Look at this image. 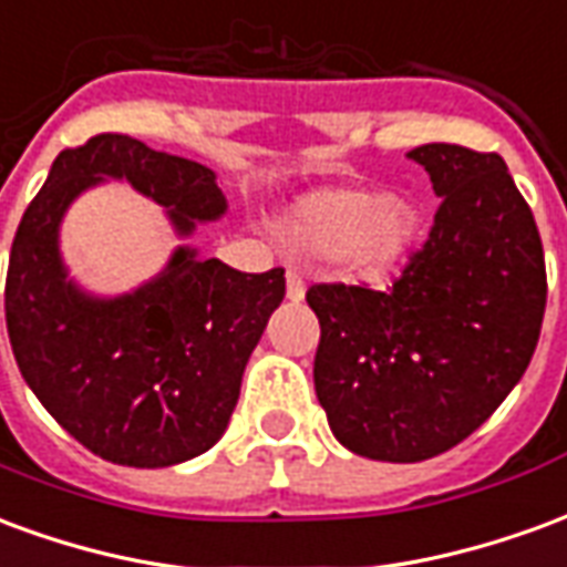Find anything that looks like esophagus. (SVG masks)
I'll return each mask as SVG.
<instances>
[{
    "instance_id": "1",
    "label": "esophagus",
    "mask_w": 567,
    "mask_h": 567,
    "mask_svg": "<svg viewBox=\"0 0 567 567\" xmlns=\"http://www.w3.org/2000/svg\"><path fill=\"white\" fill-rule=\"evenodd\" d=\"M285 295H288L291 303H300L307 297V282H303V276L297 270H288V276H285Z\"/></svg>"
}]
</instances>
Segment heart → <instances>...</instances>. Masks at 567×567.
<instances>
[{
  "instance_id": "1",
  "label": "heart",
  "mask_w": 567,
  "mask_h": 567,
  "mask_svg": "<svg viewBox=\"0 0 567 567\" xmlns=\"http://www.w3.org/2000/svg\"><path fill=\"white\" fill-rule=\"evenodd\" d=\"M285 236L303 255L340 258L355 279H385L416 251L422 209L373 187H319L288 209Z\"/></svg>"
}]
</instances>
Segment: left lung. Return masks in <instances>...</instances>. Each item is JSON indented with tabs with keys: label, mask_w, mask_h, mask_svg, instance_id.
Returning <instances> with one entry per match:
<instances>
[{
	"label": "left lung",
	"mask_w": 567,
	"mask_h": 567,
	"mask_svg": "<svg viewBox=\"0 0 567 567\" xmlns=\"http://www.w3.org/2000/svg\"><path fill=\"white\" fill-rule=\"evenodd\" d=\"M443 197L385 291L312 285L316 394L333 437L377 462H425L471 437L523 380L547 307L535 215L498 154H406Z\"/></svg>",
	"instance_id": "obj_1"
}]
</instances>
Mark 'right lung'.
<instances>
[{"label": "right lung", "instance_id": "right-lung-1", "mask_svg": "<svg viewBox=\"0 0 567 567\" xmlns=\"http://www.w3.org/2000/svg\"><path fill=\"white\" fill-rule=\"evenodd\" d=\"M105 178L163 206L178 236L227 212L209 166L133 136L60 151L11 243L8 340L27 385L81 446L127 467H169L221 440L248 355L282 303L285 270L239 272L178 246L130 295L81 291L60 258V221Z\"/></svg>", "mask_w": 567, "mask_h": 567}]
</instances>
